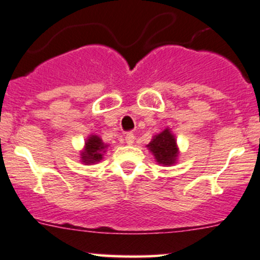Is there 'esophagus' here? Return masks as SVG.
<instances>
[{
	"mask_svg": "<svg viewBox=\"0 0 260 260\" xmlns=\"http://www.w3.org/2000/svg\"><path fill=\"white\" fill-rule=\"evenodd\" d=\"M134 139H136V137H134L133 133H127L126 137H124V140H126V143L128 145H132L134 143Z\"/></svg>",
	"mask_w": 260,
	"mask_h": 260,
	"instance_id": "34e87169",
	"label": "esophagus"
}]
</instances>
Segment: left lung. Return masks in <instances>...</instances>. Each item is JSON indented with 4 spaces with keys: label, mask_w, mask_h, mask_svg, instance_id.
<instances>
[{
    "label": "left lung",
    "mask_w": 260,
    "mask_h": 260,
    "mask_svg": "<svg viewBox=\"0 0 260 260\" xmlns=\"http://www.w3.org/2000/svg\"><path fill=\"white\" fill-rule=\"evenodd\" d=\"M149 150L154 154L155 159L162 165H172L175 164L176 157L178 155V149L176 145L174 134L169 129L154 137V139L147 145Z\"/></svg>",
    "instance_id": "obj_1"
}]
</instances>
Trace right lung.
<instances>
[{
    "label": "right lung",
    "mask_w": 260,
    "mask_h": 260,
    "mask_svg": "<svg viewBox=\"0 0 260 260\" xmlns=\"http://www.w3.org/2000/svg\"><path fill=\"white\" fill-rule=\"evenodd\" d=\"M105 145L99 137L91 136L86 140L85 149L82 153V161L85 164H94L103 159V150H105Z\"/></svg>",
    "instance_id": "1"
}]
</instances>
